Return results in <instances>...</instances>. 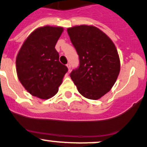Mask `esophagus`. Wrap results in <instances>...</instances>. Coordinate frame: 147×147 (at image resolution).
I'll return each mask as SVG.
<instances>
[{"label":"esophagus","mask_w":147,"mask_h":147,"mask_svg":"<svg viewBox=\"0 0 147 147\" xmlns=\"http://www.w3.org/2000/svg\"><path fill=\"white\" fill-rule=\"evenodd\" d=\"M67 68H68V71H69H69L71 70V66H70V64H67Z\"/></svg>","instance_id":"34e87169"}]
</instances>
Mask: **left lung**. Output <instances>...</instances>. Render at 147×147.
Here are the masks:
<instances>
[{"mask_svg":"<svg viewBox=\"0 0 147 147\" xmlns=\"http://www.w3.org/2000/svg\"><path fill=\"white\" fill-rule=\"evenodd\" d=\"M67 33L80 61L78 68L71 72V78L82 96L98 100L111 89L119 74L116 46L105 33L93 26L68 28Z\"/></svg>","mask_w":147,"mask_h":147,"instance_id":"obj_1","label":"left lung"}]
</instances>
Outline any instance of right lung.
<instances>
[{
  "instance_id": "obj_1",
  "label": "right lung",
  "mask_w": 147,
  "mask_h": 147,
  "mask_svg": "<svg viewBox=\"0 0 147 147\" xmlns=\"http://www.w3.org/2000/svg\"><path fill=\"white\" fill-rule=\"evenodd\" d=\"M64 28L46 26L34 30L16 58L19 80L28 92L42 100L56 94L68 69L59 61L55 47Z\"/></svg>"
}]
</instances>
